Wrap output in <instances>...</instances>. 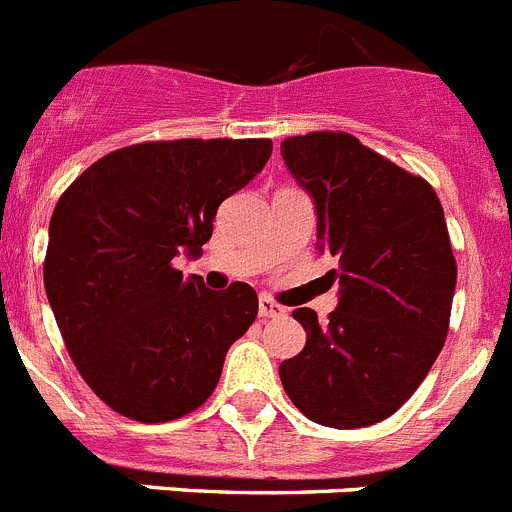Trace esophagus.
I'll return each instance as SVG.
<instances>
[{
	"instance_id": "obj_1",
	"label": "esophagus",
	"mask_w": 512,
	"mask_h": 512,
	"mask_svg": "<svg viewBox=\"0 0 512 512\" xmlns=\"http://www.w3.org/2000/svg\"><path fill=\"white\" fill-rule=\"evenodd\" d=\"M285 308L280 303H275L270 296H260V316L262 319H283Z\"/></svg>"
}]
</instances>
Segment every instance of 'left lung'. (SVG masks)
<instances>
[{
  "instance_id": "obj_1",
  "label": "left lung",
  "mask_w": 512,
  "mask_h": 512,
  "mask_svg": "<svg viewBox=\"0 0 512 512\" xmlns=\"http://www.w3.org/2000/svg\"><path fill=\"white\" fill-rule=\"evenodd\" d=\"M311 193L319 252L336 257L339 306L319 324L311 308L301 354L280 362L298 411L331 428L393 416L428 375L446 342L457 262L431 183L347 132H308L280 145Z\"/></svg>"
}]
</instances>
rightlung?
Returning a JSON list of instances; mask_svg holds the SVG:
<instances>
[{
	"label": "right lung",
	"instance_id": "1",
	"mask_svg": "<svg viewBox=\"0 0 512 512\" xmlns=\"http://www.w3.org/2000/svg\"><path fill=\"white\" fill-rule=\"evenodd\" d=\"M270 153V140L140 142L96 160L58 199L45 293L73 365L112 411L165 423L214 393L257 293L209 290L173 257L201 255L219 204Z\"/></svg>",
	"mask_w": 512,
	"mask_h": 512
}]
</instances>
